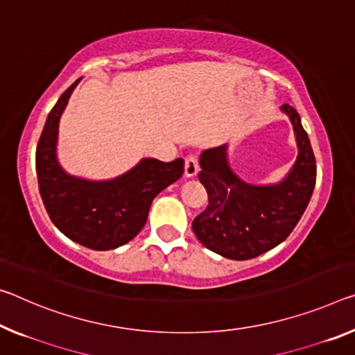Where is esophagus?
<instances>
[{
	"label": "esophagus",
	"mask_w": 355,
	"mask_h": 355,
	"mask_svg": "<svg viewBox=\"0 0 355 355\" xmlns=\"http://www.w3.org/2000/svg\"><path fill=\"white\" fill-rule=\"evenodd\" d=\"M199 172V161L196 155H188L184 159V175L187 177H196Z\"/></svg>",
	"instance_id": "1"
}]
</instances>
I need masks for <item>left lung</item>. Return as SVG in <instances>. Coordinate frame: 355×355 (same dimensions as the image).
<instances>
[{
	"mask_svg": "<svg viewBox=\"0 0 355 355\" xmlns=\"http://www.w3.org/2000/svg\"><path fill=\"white\" fill-rule=\"evenodd\" d=\"M294 126L299 156L283 182L245 183L230 168L227 145L202 151L199 180L208 205L194 218L196 237L208 250L234 261H246L278 246L289 237L316 184V159L300 115L289 104L281 105Z\"/></svg>",
	"mask_w": 355,
	"mask_h": 355,
	"instance_id": "left-lung-1",
	"label": "left lung"
}]
</instances>
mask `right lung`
Here are the masks:
<instances>
[{
	"instance_id": "1",
	"label": "right lung",
	"mask_w": 355,
	"mask_h": 355,
	"mask_svg": "<svg viewBox=\"0 0 355 355\" xmlns=\"http://www.w3.org/2000/svg\"><path fill=\"white\" fill-rule=\"evenodd\" d=\"M78 80L50 110L39 137V193L52 223L67 239L89 250H115L142 230L151 202L183 175L184 161L178 157L162 162L145 157L129 172L107 182H92L66 173L56 159V137L60 116Z\"/></svg>"
}]
</instances>
